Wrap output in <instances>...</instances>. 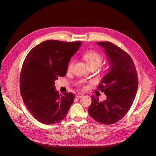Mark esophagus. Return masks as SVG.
<instances>
[{"instance_id":"esophagus-1","label":"esophagus","mask_w":156,"mask_h":156,"mask_svg":"<svg viewBox=\"0 0 156 156\" xmlns=\"http://www.w3.org/2000/svg\"><path fill=\"white\" fill-rule=\"evenodd\" d=\"M75 96H76L77 98H81L82 97L84 96V95L83 94H81V93H77L76 95H75Z\"/></svg>"}]
</instances>
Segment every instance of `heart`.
I'll return each instance as SVG.
<instances>
[{
	"label": "heart",
	"mask_w": 156,
	"mask_h": 156,
	"mask_svg": "<svg viewBox=\"0 0 156 156\" xmlns=\"http://www.w3.org/2000/svg\"><path fill=\"white\" fill-rule=\"evenodd\" d=\"M83 57L88 67H91V66L98 67L101 64L102 60H103L102 56L100 54L97 53V52L94 51H90L87 52V53L84 54ZM73 64H74V60H71L68 65V72L72 71L73 66ZM84 88H85V87H84Z\"/></svg>",
	"instance_id": "obj_1"
}]
</instances>
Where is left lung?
Masks as SVG:
<instances>
[{
	"mask_svg": "<svg viewBox=\"0 0 156 156\" xmlns=\"http://www.w3.org/2000/svg\"><path fill=\"white\" fill-rule=\"evenodd\" d=\"M104 49L110 64L98 89L107 99L99 101L92 96L88 113L93 119L103 124H112L123 118L131 108L138 88V77L133 60L119 47L108 41L98 42Z\"/></svg>",
	"mask_w": 156,
	"mask_h": 156,
	"instance_id": "1",
	"label": "left lung"
}]
</instances>
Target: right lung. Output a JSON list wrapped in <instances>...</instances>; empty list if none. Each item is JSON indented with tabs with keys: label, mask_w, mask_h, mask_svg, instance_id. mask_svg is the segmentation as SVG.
Masks as SVG:
<instances>
[{
	"label": "right lung",
	"mask_w": 156,
	"mask_h": 156,
	"mask_svg": "<svg viewBox=\"0 0 156 156\" xmlns=\"http://www.w3.org/2000/svg\"><path fill=\"white\" fill-rule=\"evenodd\" d=\"M81 44L46 40L26 56L20 75L21 94L28 110L41 123L50 125L62 121L72 105L74 94L59 95L55 81L65 76L71 58Z\"/></svg>",
	"instance_id": "1"
}]
</instances>
